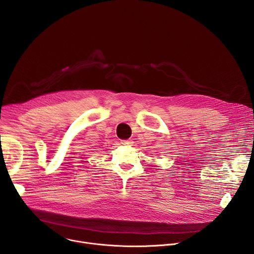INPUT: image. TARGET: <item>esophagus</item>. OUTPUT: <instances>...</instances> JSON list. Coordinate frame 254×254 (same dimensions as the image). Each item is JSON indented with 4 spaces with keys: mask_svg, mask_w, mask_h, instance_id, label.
Returning a JSON list of instances; mask_svg holds the SVG:
<instances>
[{
    "mask_svg": "<svg viewBox=\"0 0 254 254\" xmlns=\"http://www.w3.org/2000/svg\"><path fill=\"white\" fill-rule=\"evenodd\" d=\"M121 142L123 143V144H125V146H130V144L133 142L131 139H123V140H121Z\"/></svg>",
    "mask_w": 254,
    "mask_h": 254,
    "instance_id": "esophagus-1",
    "label": "esophagus"
}]
</instances>
